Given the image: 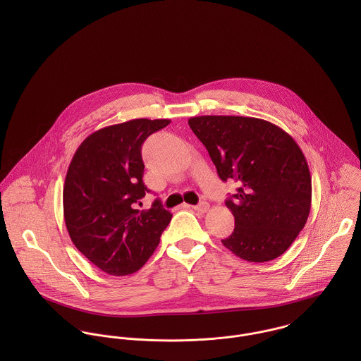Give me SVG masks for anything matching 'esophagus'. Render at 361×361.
<instances>
[{
    "label": "esophagus",
    "mask_w": 361,
    "mask_h": 361,
    "mask_svg": "<svg viewBox=\"0 0 361 361\" xmlns=\"http://www.w3.org/2000/svg\"><path fill=\"white\" fill-rule=\"evenodd\" d=\"M192 209H195V211H197V212H206L208 211V208H209V204L206 203V202H203V203H200V204H197V206H189Z\"/></svg>",
    "instance_id": "34e87169"
}]
</instances>
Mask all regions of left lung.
<instances>
[{
    "mask_svg": "<svg viewBox=\"0 0 361 361\" xmlns=\"http://www.w3.org/2000/svg\"><path fill=\"white\" fill-rule=\"evenodd\" d=\"M189 126L218 176L238 185V193L225 202L235 229L222 245L250 262L283 255L305 228L311 207L309 165L298 143L258 118L203 115L190 118Z\"/></svg>",
    "mask_w": 361,
    "mask_h": 361,
    "instance_id": "1",
    "label": "left lung"
}]
</instances>
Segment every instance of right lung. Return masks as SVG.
<instances>
[{
    "label": "right lung",
    "mask_w": 361,
    "mask_h": 361,
    "mask_svg": "<svg viewBox=\"0 0 361 361\" xmlns=\"http://www.w3.org/2000/svg\"><path fill=\"white\" fill-rule=\"evenodd\" d=\"M169 119H132L83 140L63 185V216L76 249L109 275H129L154 253L172 214L157 199L137 209L143 183L142 146Z\"/></svg>",
    "instance_id": "1"
}]
</instances>
